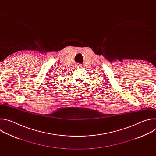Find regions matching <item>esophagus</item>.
<instances>
[{
	"label": "esophagus",
	"mask_w": 156,
	"mask_h": 156,
	"mask_svg": "<svg viewBox=\"0 0 156 156\" xmlns=\"http://www.w3.org/2000/svg\"><path fill=\"white\" fill-rule=\"evenodd\" d=\"M78 68H81L82 67V65H78Z\"/></svg>",
	"instance_id": "1"
}]
</instances>
